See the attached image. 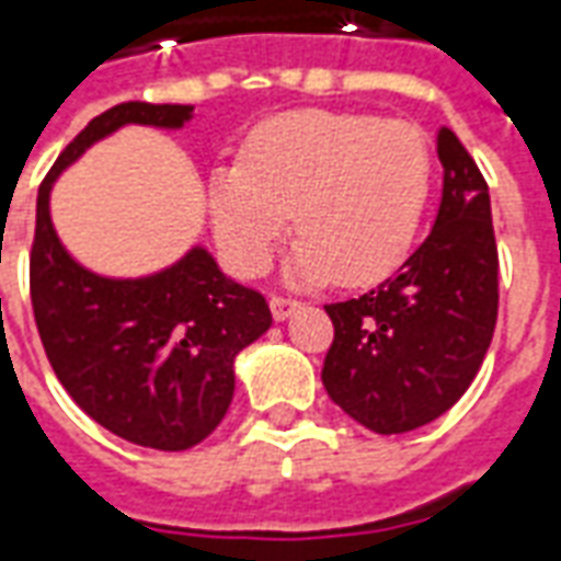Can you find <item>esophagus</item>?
<instances>
[{"mask_svg":"<svg viewBox=\"0 0 561 561\" xmlns=\"http://www.w3.org/2000/svg\"><path fill=\"white\" fill-rule=\"evenodd\" d=\"M297 306H300V300H294V297H285V294H270V309H273V318H276V321H285Z\"/></svg>","mask_w":561,"mask_h":561,"instance_id":"esophagus-1","label":"esophagus"}]
</instances>
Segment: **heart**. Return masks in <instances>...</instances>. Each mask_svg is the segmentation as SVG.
<instances>
[{
    "label": "heart",
    "mask_w": 561,
    "mask_h": 561,
    "mask_svg": "<svg viewBox=\"0 0 561 561\" xmlns=\"http://www.w3.org/2000/svg\"><path fill=\"white\" fill-rule=\"evenodd\" d=\"M433 183L421 128L369 114L291 111L249 135L237 168L209 180V216L243 273L267 267L291 213L300 279L366 282L414 240Z\"/></svg>",
    "instance_id": "heart-1"
}]
</instances>
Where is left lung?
<instances>
[{
	"mask_svg": "<svg viewBox=\"0 0 561 561\" xmlns=\"http://www.w3.org/2000/svg\"><path fill=\"white\" fill-rule=\"evenodd\" d=\"M438 161L445 185L430 237L397 276L324 306L333 342L321 381L342 412L381 435L412 433L469 390L499 316L486 180L445 126Z\"/></svg>",
	"mask_w": 561,
	"mask_h": 561,
	"instance_id": "1",
	"label": "left lung"
}]
</instances>
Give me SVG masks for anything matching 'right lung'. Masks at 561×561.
<instances>
[{"label":"right lung","instance_id":"obj_1","mask_svg":"<svg viewBox=\"0 0 561 561\" xmlns=\"http://www.w3.org/2000/svg\"><path fill=\"white\" fill-rule=\"evenodd\" d=\"M192 104H116L71 140L44 176L30 252L32 312L68 397L131 445L188 450L221 423L233 357L273 324L264 294L237 285L207 249L144 279H107L68 255L50 188L80 152L119 126L180 128Z\"/></svg>","mask_w":561,"mask_h":561}]
</instances>
